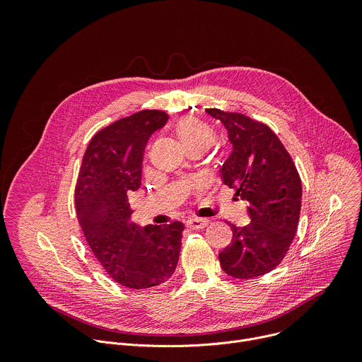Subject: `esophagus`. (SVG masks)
Listing matches in <instances>:
<instances>
[{
	"label": "esophagus",
	"mask_w": 362,
	"mask_h": 362,
	"mask_svg": "<svg viewBox=\"0 0 362 362\" xmlns=\"http://www.w3.org/2000/svg\"><path fill=\"white\" fill-rule=\"evenodd\" d=\"M209 223V219H204V218H192L186 222V226L189 229H203L206 228V225Z\"/></svg>",
	"instance_id": "obj_1"
}]
</instances>
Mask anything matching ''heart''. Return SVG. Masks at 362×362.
Segmentation results:
<instances>
[{
    "label": "heart",
    "instance_id": "heart-1",
    "mask_svg": "<svg viewBox=\"0 0 362 362\" xmlns=\"http://www.w3.org/2000/svg\"><path fill=\"white\" fill-rule=\"evenodd\" d=\"M175 133L185 146V148H208L216 139L215 129L202 119L193 116H183L175 123Z\"/></svg>",
    "mask_w": 362,
    "mask_h": 362
}]
</instances>
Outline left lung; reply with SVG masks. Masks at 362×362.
I'll return each instance as SVG.
<instances>
[{"label": "left lung", "instance_id": "left-lung-1", "mask_svg": "<svg viewBox=\"0 0 362 362\" xmlns=\"http://www.w3.org/2000/svg\"><path fill=\"white\" fill-rule=\"evenodd\" d=\"M221 120L233 146L221 172L223 183L247 202L250 222L230 225L232 242L219 253L222 269L236 279L274 271L296 235L302 183L289 153L267 124L245 115L206 109Z\"/></svg>", "mask_w": 362, "mask_h": 362}]
</instances>
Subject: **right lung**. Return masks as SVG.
<instances>
[{"label":"right lung","instance_id":"obj_1","mask_svg":"<svg viewBox=\"0 0 362 362\" xmlns=\"http://www.w3.org/2000/svg\"><path fill=\"white\" fill-rule=\"evenodd\" d=\"M168 119L160 110H141L98 130L76 183L77 218L91 252L110 278L130 289L166 282L179 261L183 223L141 229L130 222L129 204L141 183L147 140Z\"/></svg>","mask_w":362,"mask_h":362}]
</instances>
